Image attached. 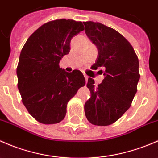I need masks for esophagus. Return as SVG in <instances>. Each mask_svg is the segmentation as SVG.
Instances as JSON below:
<instances>
[{
  "label": "esophagus",
  "mask_w": 158,
  "mask_h": 158,
  "mask_svg": "<svg viewBox=\"0 0 158 158\" xmlns=\"http://www.w3.org/2000/svg\"><path fill=\"white\" fill-rule=\"evenodd\" d=\"M85 81H86V82H87V81H88V79H89V76H86V75H85Z\"/></svg>",
  "instance_id": "obj_1"
}]
</instances>
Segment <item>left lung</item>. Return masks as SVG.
Here are the masks:
<instances>
[{
	"mask_svg": "<svg viewBox=\"0 0 158 158\" xmlns=\"http://www.w3.org/2000/svg\"><path fill=\"white\" fill-rule=\"evenodd\" d=\"M83 23L85 33L98 50L93 67L106 69L105 79L98 86L88 79L91 97L85 104V116L92 125L107 126L118 120L131 105L140 79L139 62L131 44L120 33L98 22Z\"/></svg>",
	"mask_w": 158,
	"mask_h": 158,
	"instance_id": "1",
	"label": "left lung"
}]
</instances>
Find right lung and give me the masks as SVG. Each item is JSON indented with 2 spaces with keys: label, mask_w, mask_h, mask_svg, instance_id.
Here are the masks:
<instances>
[{
  "label": "right lung",
  "mask_w": 158,
  "mask_h": 158,
  "mask_svg": "<svg viewBox=\"0 0 158 158\" xmlns=\"http://www.w3.org/2000/svg\"><path fill=\"white\" fill-rule=\"evenodd\" d=\"M82 22L60 19L40 27L20 52L17 67V87L22 102L40 123L57 124L63 120L68 102L85 85L83 74L66 73L60 61L70 51V41L84 30Z\"/></svg>",
  "instance_id": "add662e5"
}]
</instances>
